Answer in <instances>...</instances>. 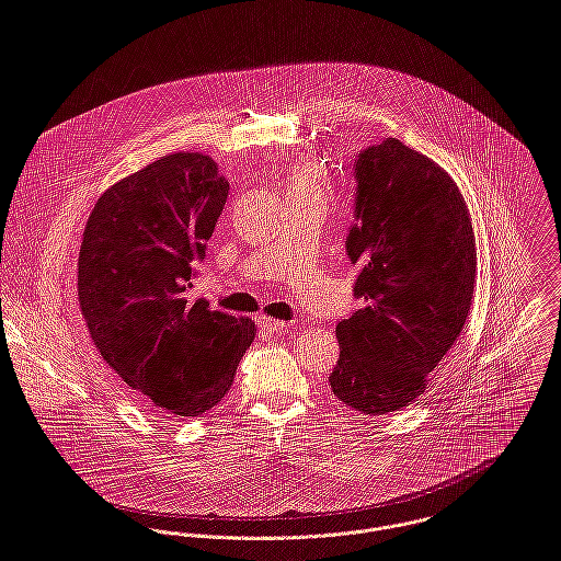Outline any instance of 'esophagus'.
I'll use <instances>...</instances> for the list:
<instances>
[{"label":"esophagus","instance_id":"34e87169","mask_svg":"<svg viewBox=\"0 0 561 561\" xmlns=\"http://www.w3.org/2000/svg\"><path fill=\"white\" fill-rule=\"evenodd\" d=\"M259 329L267 331V333H280L287 329V324L280 320H272V318H259Z\"/></svg>","mask_w":561,"mask_h":561}]
</instances>
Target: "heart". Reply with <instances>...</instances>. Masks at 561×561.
I'll use <instances>...</instances> for the list:
<instances>
[{"label": "heart", "mask_w": 561, "mask_h": 561, "mask_svg": "<svg viewBox=\"0 0 561 561\" xmlns=\"http://www.w3.org/2000/svg\"><path fill=\"white\" fill-rule=\"evenodd\" d=\"M287 195H316L324 199V181L311 165H296L287 176Z\"/></svg>", "instance_id": "heart-1"}]
</instances>
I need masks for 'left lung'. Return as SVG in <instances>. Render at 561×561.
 <instances>
[{"mask_svg": "<svg viewBox=\"0 0 561 561\" xmlns=\"http://www.w3.org/2000/svg\"><path fill=\"white\" fill-rule=\"evenodd\" d=\"M355 179L346 252L362 265V309L337 324L340 359L329 382L344 404L382 415L424 393L428 374L459 337L477 248L455 181L398 139L359 152Z\"/></svg>", "mask_w": 561, "mask_h": 561, "instance_id": "left-lung-1", "label": "left lung"}]
</instances>
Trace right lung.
<instances>
[{"label": "right lung", "mask_w": 561, "mask_h": 561, "mask_svg": "<svg viewBox=\"0 0 561 561\" xmlns=\"http://www.w3.org/2000/svg\"><path fill=\"white\" fill-rule=\"evenodd\" d=\"M228 197L217 163L174 152L106 188L84 226L78 302L102 359L170 417H193L230 389L254 322L188 298Z\"/></svg>", "instance_id": "obj_1"}]
</instances>
